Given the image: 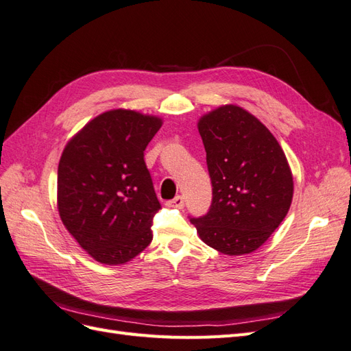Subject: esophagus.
Listing matches in <instances>:
<instances>
[{"label":"esophagus","instance_id":"obj_1","mask_svg":"<svg viewBox=\"0 0 351 351\" xmlns=\"http://www.w3.org/2000/svg\"><path fill=\"white\" fill-rule=\"evenodd\" d=\"M167 205L171 206V208H180V209H182L184 206V197L183 196H176L174 199L168 200Z\"/></svg>","mask_w":351,"mask_h":351}]
</instances>
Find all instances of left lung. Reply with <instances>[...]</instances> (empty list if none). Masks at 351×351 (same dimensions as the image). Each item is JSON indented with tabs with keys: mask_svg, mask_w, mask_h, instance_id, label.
<instances>
[{
	"mask_svg": "<svg viewBox=\"0 0 351 351\" xmlns=\"http://www.w3.org/2000/svg\"><path fill=\"white\" fill-rule=\"evenodd\" d=\"M212 183V204L190 218L202 241L240 256L267 241L285 218L293 176L285 154L256 117L237 105L205 114L197 123Z\"/></svg>",
	"mask_w": 351,
	"mask_h": 351,
	"instance_id": "left-lung-1",
	"label": "left lung"
}]
</instances>
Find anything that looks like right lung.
I'll return each instance as SVG.
<instances>
[{
	"label": "right lung",
	"instance_id": "obj_1",
	"mask_svg": "<svg viewBox=\"0 0 351 351\" xmlns=\"http://www.w3.org/2000/svg\"><path fill=\"white\" fill-rule=\"evenodd\" d=\"M162 120L132 110L95 117L62 151L57 204L80 247L105 265L132 261L152 241L161 209L143 152Z\"/></svg>",
	"mask_w": 351,
	"mask_h": 351
}]
</instances>
